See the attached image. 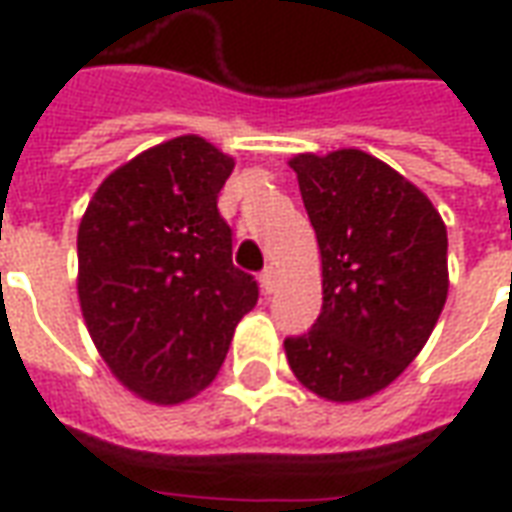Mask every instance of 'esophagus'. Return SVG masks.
Listing matches in <instances>:
<instances>
[{
	"label": "esophagus",
	"mask_w": 512,
	"mask_h": 512,
	"mask_svg": "<svg viewBox=\"0 0 512 512\" xmlns=\"http://www.w3.org/2000/svg\"><path fill=\"white\" fill-rule=\"evenodd\" d=\"M260 285H263V290H266V293H271V290H274V285H277V271H274V266L263 268V274H260Z\"/></svg>",
	"instance_id": "1"
}]
</instances>
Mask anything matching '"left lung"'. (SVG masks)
<instances>
[{
  "label": "left lung",
  "instance_id": "obj_1",
  "mask_svg": "<svg viewBox=\"0 0 512 512\" xmlns=\"http://www.w3.org/2000/svg\"><path fill=\"white\" fill-rule=\"evenodd\" d=\"M290 167L323 266L318 321L285 340L315 395L362 400L406 370L447 301V227L422 191L362 150L296 156Z\"/></svg>",
  "mask_w": 512,
  "mask_h": 512
}]
</instances>
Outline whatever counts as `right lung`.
<instances>
[{
	"label": "right lung",
	"instance_id": "add662e5",
	"mask_svg": "<svg viewBox=\"0 0 512 512\" xmlns=\"http://www.w3.org/2000/svg\"><path fill=\"white\" fill-rule=\"evenodd\" d=\"M233 158L200 136L150 147L98 186L79 224V301L128 389L180 403L211 384L257 279L233 266L219 191Z\"/></svg>",
	"mask_w": 512,
	"mask_h": 512
}]
</instances>
